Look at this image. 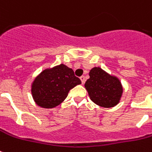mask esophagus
Masks as SVG:
<instances>
[{"label":"esophagus","mask_w":152,"mask_h":152,"mask_svg":"<svg viewBox=\"0 0 152 152\" xmlns=\"http://www.w3.org/2000/svg\"><path fill=\"white\" fill-rule=\"evenodd\" d=\"M80 79L81 83H82V84H83V83H85V77H84V76H80Z\"/></svg>","instance_id":"obj_1"}]
</instances>
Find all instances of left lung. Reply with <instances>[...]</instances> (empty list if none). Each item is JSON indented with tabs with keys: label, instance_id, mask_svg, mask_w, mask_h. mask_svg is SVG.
Instances as JSON below:
<instances>
[{
	"label": "left lung",
	"instance_id": "obj_1",
	"mask_svg": "<svg viewBox=\"0 0 152 152\" xmlns=\"http://www.w3.org/2000/svg\"><path fill=\"white\" fill-rule=\"evenodd\" d=\"M90 78L84 87L90 99L98 106L111 108L117 106L123 94V87L118 77L111 75L100 67H94L89 72Z\"/></svg>",
	"mask_w": 152,
	"mask_h": 152
}]
</instances>
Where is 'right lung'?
<instances>
[{"mask_svg": "<svg viewBox=\"0 0 152 152\" xmlns=\"http://www.w3.org/2000/svg\"><path fill=\"white\" fill-rule=\"evenodd\" d=\"M80 83L72 69L61 64L42 71L31 83V92L36 105L51 109L63 102L69 91Z\"/></svg>", "mask_w": 152, "mask_h": 152, "instance_id": "1", "label": "right lung"}]
</instances>
